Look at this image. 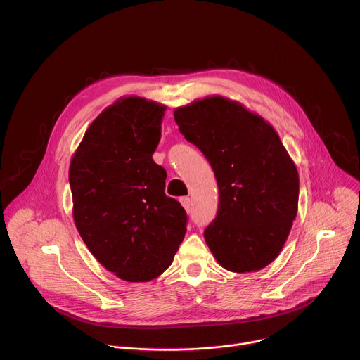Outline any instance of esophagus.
<instances>
[{"mask_svg":"<svg viewBox=\"0 0 360 360\" xmlns=\"http://www.w3.org/2000/svg\"><path fill=\"white\" fill-rule=\"evenodd\" d=\"M181 203H182V207L185 208L186 212L191 211V208H192V200H191L189 196H182V198H181Z\"/></svg>","mask_w":360,"mask_h":360,"instance_id":"esophagus-1","label":"esophagus"}]
</instances>
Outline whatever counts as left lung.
Returning <instances> with one entry per match:
<instances>
[{
  "label": "left lung",
  "mask_w": 360,
  "mask_h": 360,
  "mask_svg": "<svg viewBox=\"0 0 360 360\" xmlns=\"http://www.w3.org/2000/svg\"><path fill=\"white\" fill-rule=\"evenodd\" d=\"M174 117L218 182L217 218L203 232L211 252L231 272L264 269L297 214L299 175L281 138L262 117L224 96L193 101Z\"/></svg>",
  "instance_id": "left-lung-1"
}]
</instances>
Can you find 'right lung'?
I'll return each instance as SVG.
<instances>
[{
	"instance_id": "1",
	"label": "right lung",
	"mask_w": 360,
	"mask_h": 360,
	"mask_svg": "<svg viewBox=\"0 0 360 360\" xmlns=\"http://www.w3.org/2000/svg\"><path fill=\"white\" fill-rule=\"evenodd\" d=\"M167 107L121 98L86 129L70 165L74 222L96 261L128 282L168 269L186 232V212L165 195L153 162Z\"/></svg>"
}]
</instances>
